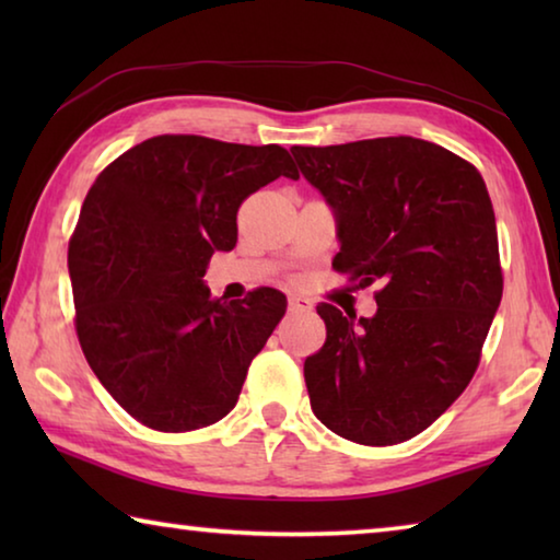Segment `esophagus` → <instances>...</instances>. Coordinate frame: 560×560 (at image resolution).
Segmentation results:
<instances>
[{"instance_id":"34e87169","label":"esophagus","mask_w":560,"mask_h":560,"mask_svg":"<svg viewBox=\"0 0 560 560\" xmlns=\"http://www.w3.org/2000/svg\"><path fill=\"white\" fill-rule=\"evenodd\" d=\"M289 311L291 314H303V311H311V301L306 296L293 293V296H289Z\"/></svg>"}]
</instances>
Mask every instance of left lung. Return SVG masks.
Returning a JSON list of instances; mask_svg holds the SVG:
<instances>
[{"label":"left lung","instance_id":"left-lung-1","mask_svg":"<svg viewBox=\"0 0 560 560\" xmlns=\"http://www.w3.org/2000/svg\"><path fill=\"white\" fill-rule=\"evenodd\" d=\"M338 217L334 269L375 291L373 318L316 306L326 343L303 363L311 410L340 438L387 447L428 430L477 373L504 291L479 170L397 136L291 148Z\"/></svg>","mask_w":560,"mask_h":560}]
</instances>
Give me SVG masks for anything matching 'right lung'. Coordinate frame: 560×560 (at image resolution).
<instances>
[{"instance_id": "add662e5", "label": "right lung", "mask_w": 560, "mask_h": 560, "mask_svg": "<svg viewBox=\"0 0 560 560\" xmlns=\"http://www.w3.org/2000/svg\"><path fill=\"white\" fill-rule=\"evenodd\" d=\"M279 145L155 136L103 170L69 242L75 336L91 371L150 430H200L232 410L287 314L277 289L212 299L202 277L236 244V212L277 177Z\"/></svg>"}]
</instances>
